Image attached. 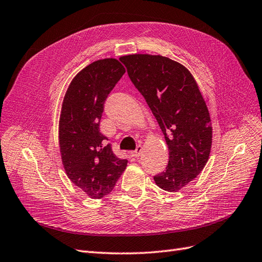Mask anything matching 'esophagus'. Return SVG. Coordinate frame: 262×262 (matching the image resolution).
Returning a JSON list of instances; mask_svg holds the SVG:
<instances>
[{
    "instance_id": "esophagus-1",
    "label": "esophagus",
    "mask_w": 262,
    "mask_h": 262,
    "mask_svg": "<svg viewBox=\"0 0 262 262\" xmlns=\"http://www.w3.org/2000/svg\"><path fill=\"white\" fill-rule=\"evenodd\" d=\"M141 152H142V146H141V145H138L136 150H134V151L132 152V155H133L134 158H139V157H140V154H141Z\"/></svg>"
}]
</instances>
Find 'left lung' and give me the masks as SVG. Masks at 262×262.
<instances>
[{"label": "left lung", "mask_w": 262, "mask_h": 262, "mask_svg": "<svg viewBox=\"0 0 262 262\" xmlns=\"http://www.w3.org/2000/svg\"><path fill=\"white\" fill-rule=\"evenodd\" d=\"M132 83L143 96L168 146L165 171L157 185L178 192L206 165L213 131L206 102L189 70L160 55L134 54L120 58Z\"/></svg>", "instance_id": "left-lung-1"}]
</instances>
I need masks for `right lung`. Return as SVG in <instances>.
Instances as JSON below:
<instances>
[{
  "label": "right lung",
  "instance_id": "1",
  "mask_svg": "<svg viewBox=\"0 0 262 262\" xmlns=\"http://www.w3.org/2000/svg\"><path fill=\"white\" fill-rule=\"evenodd\" d=\"M125 73L115 58L94 61L75 76L66 91L59 119V147L66 174L91 199L114 189L128 161L111 150L99 125L105 99Z\"/></svg>",
  "mask_w": 262,
  "mask_h": 262
}]
</instances>
